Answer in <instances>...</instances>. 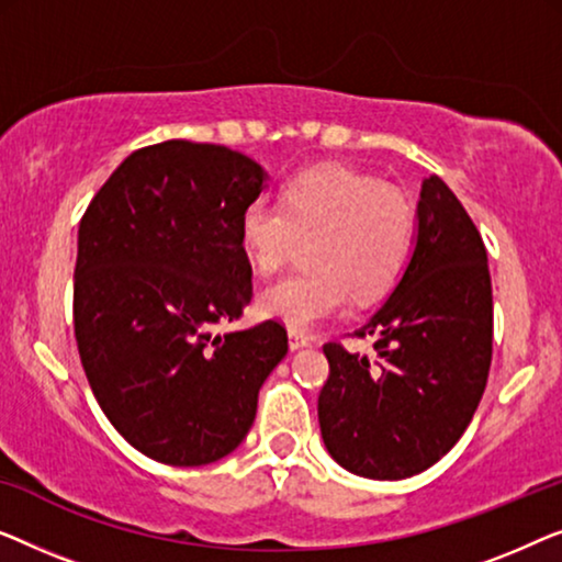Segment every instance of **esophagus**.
Returning <instances> with one entry per match:
<instances>
[{"instance_id":"34e87169","label":"esophagus","mask_w":562,"mask_h":562,"mask_svg":"<svg viewBox=\"0 0 562 562\" xmlns=\"http://www.w3.org/2000/svg\"><path fill=\"white\" fill-rule=\"evenodd\" d=\"M290 349L292 351H297V349H303V346H311V338H307L303 330H292L290 328Z\"/></svg>"}]
</instances>
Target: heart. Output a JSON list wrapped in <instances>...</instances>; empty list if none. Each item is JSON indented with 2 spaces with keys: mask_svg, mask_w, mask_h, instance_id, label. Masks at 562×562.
Here are the masks:
<instances>
[{
  "mask_svg": "<svg viewBox=\"0 0 562 562\" xmlns=\"http://www.w3.org/2000/svg\"><path fill=\"white\" fill-rule=\"evenodd\" d=\"M241 247L270 274L307 247L311 270L282 278L259 295V311L307 330L357 303L384 297L405 274L415 247L413 205L390 186L344 165L300 172L282 205L257 199L241 213Z\"/></svg>",
  "mask_w": 562,
  "mask_h": 562,
  "instance_id": "heart-1",
  "label": "heart"
}]
</instances>
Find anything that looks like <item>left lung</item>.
Returning a JSON list of instances; mask_svg holds the SVG:
<instances>
[{"mask_svg":"<svg viewBox=\"0 0 562 562\" xmlns=\"http://www.w3.org/2000/svg\"><path fill=\"white\" fill-rule=\"evenodd\" d=\"M353 336L371 338L374 351L323 346L330 374L318 423L328 453L367 479L430 469L476 413L494 338L484 239L438 176L423 180L405 274Z\"/></svg>","mask_w":562,"mask_h":562,"instance_id":"left-lung-1","label":"left lung"}]
</instances>
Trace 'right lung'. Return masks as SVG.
Returning <instances> with one entry per match:
<instances>
[{"mask_svg":"<svg viewBox=\"0 0 562 562\" xmlns=\"http://www.w3.org/2000/svg\"><path fill=\"white\" fill-rule=\"evenodd\" d=\"M265 180L247 155L168 139L126 157L78 226L74 328L86 379L109 423L153 461L232 453L288 353L280 321L213 334L251 300L239 224Z\"/></svg>","mask_w":562,"mask_h":562,"instance_id":"1","label":"right lung"}]
</instances>
